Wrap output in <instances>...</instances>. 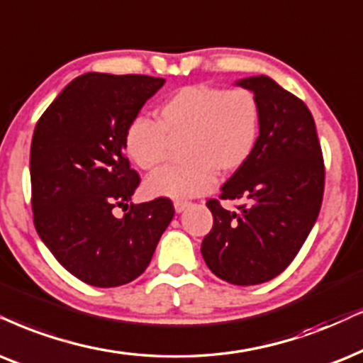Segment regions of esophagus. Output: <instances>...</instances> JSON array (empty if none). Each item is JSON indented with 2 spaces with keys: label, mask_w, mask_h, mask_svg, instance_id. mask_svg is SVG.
<instances>
[{
  "label": "esophagus",
  "mask_w": 363,
  "mask_h": 363,
  "mask_svg": "<svg viewBox=\"0 0 363 363\" xmlns=\"http://www.w3.org/2000/svg\"><path fill=\"white\" fill-rule=\"evenodd\" d=\"M187 206H189L187 201H176V203H174V209H176V213H182Z\"/></svg>",
  "instance_id": "1"
}]
</instances>
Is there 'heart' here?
<instances>
[{
  "label": "heart",
  "instance_id": "obj_1",
  "mask_svg": "<svg viewBox=\"0 0 363 363\" xmlns=\"http://www.w3.org/2000/svg\"><path fill=\"white\" fill-rule=\"evenodd\" d=\"M261 107L255 91L208 85L182 86L160 105L157 123L134 118L123 135L127 157L144 171L162 166L169 140L184 139L181 167H167L145 179L149 197L187 199L216 184L218 171L229 176L253 155L259 137Z\"/></svg>",
  "mask_w": 363,
  "mask_h": 363
}]
</instances>
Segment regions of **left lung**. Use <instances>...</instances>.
<instances>
[{
    "label": "left lung",
    "instance_id": "obj_1",
    "mask_svg": "<svg viewBox=\"0 0 363 363\" xmlns=\"http://www.w3.org/2000/svg\"><path fill=\"white\" fill-rule=\"evenodd\" d=\"M261 107L256 149L221 187V199L245 201L240 211L209 199L213 229L201 253L216 277L250 286L269 281L291 263L318 218L325 167L315 121L300 99L266 75L236 80Z\"/></svg>",
    "mask_w": 363,
    "mask_h": 363
}]
</instances>
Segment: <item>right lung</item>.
<instances>
[{
    "label": "right lung",
    "instance_id": "add662e5",
    "mask_svg": "<svg viewBox=\"0 0 363 363\" xmlns=\"http://www.w3.org/2000/svg\"><path fill=\"white\" fill-rule=\"evenodd\" d=\"M164 79L85 73L40 117L30 152L31 208L45 246L67 272L99 288L130 283L145 272L174 218L166 197L130 206L139 176L123 135Z\"/></svg>",
    "mask_w": 363,
    "mask_h": 363
}]
</instances>
